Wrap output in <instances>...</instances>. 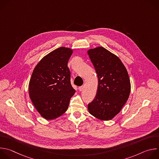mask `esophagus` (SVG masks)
Listing matches in <instances>:
<instances>
[{"label":"esophagus","mask_w":159,"mask_h":159,"mask_svg":"<svg viewBox=\"0 0 159 159\" xmlns=\"http://www.w3.org/2000/svg\"><path fill=\"white\" fill-rule=\"evenodd\" d=\"M84 86H80V87H79V89L80 91H82V90H84Z\"/></svg>","instance_id":"34e87169"}]
</instances>
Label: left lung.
I'll return each instance as SVG.
<instances>
[{
  "label": "left lung",
  "instance_id": "8db88e82",
  "mask_svg": "<svg viewBox=\"0 0 159 159\" xmlns=\"http://www.w3.org/2000/svg\"><path fill=\"white\" fill-rule=\"evenodd\" d=\"M87 54L98 77L97 94L88 104L90 115L102 121L112 120L121 111L131 91L126 67L116 55L102 47L89 49Z\"/></svg>",
  "mask_w": 159,
  "mask_h": 159
}]
</instances>
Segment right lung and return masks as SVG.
Returning <instances> with one entry per match:
<instances>
[{
	"label": "right lung",
	"instance_id": "right-lung-1",
	"mask_svg": "<svg viewBox=\"0 0 159 159\" xmlns=\"http://www.w3.org/2000/svg\"><path fill=\"white\" fill-rule=\"evenodd\" d=\"M72 52L70 48L60 47L45 55L33 70L29 82V95L34 107L45 120L61 116L75 93L67 66Z\"/></svg>",
	"mask_w": 159,
	"mask_h": 159
}]
</instances>
